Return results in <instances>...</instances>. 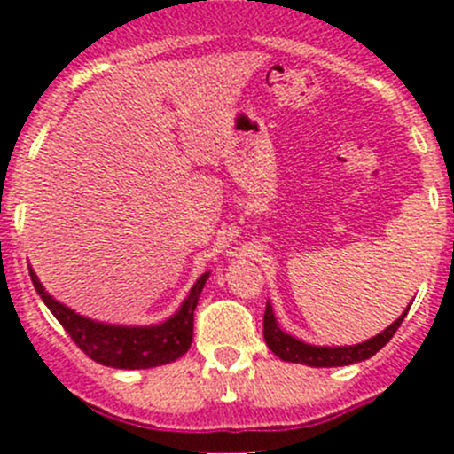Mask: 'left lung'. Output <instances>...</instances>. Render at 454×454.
<instances>
[{"label":"left lung","mask_w":454,"mask_h":454,"mask_svg":"<svg viewBox=\"0 0 454 454\" xmlns=\"http://www.w3.org/2000/svg\"><path fill=\"white\" fill-rule=\"evenodd\" d=\"M409 309L411 308H406V312H409ZM406 312L402 314L395 323L388 325L384 332H380L378 336L369 338V340L360 342V345L316 347L283 332L277 325V318H274L272 305L268 303L265 305L263 314V338L265 345L272 349V354L278 356L281 360H286V363H299L308 364V367H347V364L363 363V360L378 354V351L391 340L393 333L397 332V327H400L402 320H404Z\"/></svg>","instance_id":"1"}]
</instances>
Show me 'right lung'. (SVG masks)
Wrapping results in <instances>:
<instances>
[{
  "label": "right lung",
  "mask_w": 454,
  "mask_h": 454,
  "mask_svg": "<svg viewBox=\"0 0 454 454\" xmlns=\"http://www.w3.org/2000/svg\"><path fill=\"white\" fill-rule=\"evenodd\" d=\"M210 272H204L191 287L182 308L168 320L149 327H127V325H107L85 318L74 309L66 308L45 292L36 274L30 268L32 286L43 299L54 318L63 325L72 340L85 351L94 363L114 369H151L168 364L184 356L193 340V312L198 299L208 281Z\"/></svg>",
  "instance_id": "1"
}]
</instances>
